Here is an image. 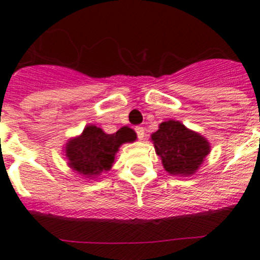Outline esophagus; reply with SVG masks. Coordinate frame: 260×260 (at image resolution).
<instances>
[{
    "label": "esophagus",
    "mask_w": 260,
    "mask_h": 260,
    "mask_svg": "<svg viewBox=\"0 0 260 260\" xmlns=\"http://www.w3.org/2000/svg\"><path fill=\"white\" fill-rule=\"evenodd\" d=\"M135 131L136 133H137V137L140 138V140H143V137H145V128L138 125V127L135 128Z\"/></svg>",
    "instance_id": "obj_1"
}]
</instances>
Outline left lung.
Instances as JSON below:
<instances>
[{"label":"left lung","instance_id":"left-lung-1","mask_svg":"<svg viewBox=\"0 0 260 260\" xmlns=\"http://www.w3.org/2000/svg\"><path fill=\"white\" fill-rule=\"evenodd\" d=\"M151 138L165 170L171 175H192L210 152L209 142L203 136L176 120L161 123Z\"/></svg>","mask_w":260,"mask_h":260}]
</instances>
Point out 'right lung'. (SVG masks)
<instances>
[{"label":"right lung","instance_id":"right-lung-1","mask_svg":"<svg viewBox=\"0 0 260 260\" xmlns=\"http://www.w3.org/2000/svg\"><path fill=\"white\" fill-rule=\"evenodd\" d=\"M136 140V133L128 127L120 128L113 135H107L101 128L89 125L80 137L70 141L65 148L69 165L86 177L96 176L112 167L115 152L124 142Z\"/></svg>","mask_w":260,"mask_h":260}]
</instances>
